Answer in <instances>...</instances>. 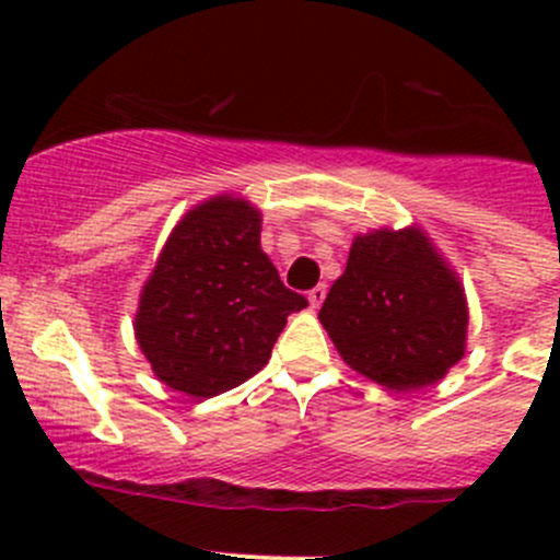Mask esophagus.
<instances>
[{
	"label": "esophagus",
	"instance_id": "34e87169",
	"mask_svg": "<svg viewBox=\"0 0 560 560\" xmlns=\"http://www.w3.org/2000/svg\"><path fill=\"white\" fill-rule=\"evenodd\" d=\"M325 295H327L325 284H316L314 290H308V303H312V308H319L322 301H325Z\"/></svg>",
	"mask_w": 560,
	"mask_h": 560
}]
</instances>
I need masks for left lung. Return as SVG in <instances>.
Listing matches in <instances>:
<instances>
[{"label": "left lung", "mask_w": 560, "mask_h": 560, "mask_svg": "<svg viewBox=\"0 0 560 560\" xmlns=\"http://www.w3.org/2000/svg\"><path fill=\"white\" fill-rule=\"evenodd\" d=\"M319 322L349 369L404 393L436 385L463 358L468 303L417 224L382 228L352 241Z\"/></svg>", "instance_id": "left-lung-1"}]
</instances>
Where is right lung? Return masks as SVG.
<instances>
[{"label": "right lung", "mask_w": 560, "mask_h": 560, "mask_svg": "<svg viewBox=\"0 0 560 560\" xmlns=\"http://www.w3.org/2000/svg\"><path fill=\"white\" fill-rule=\"evenodd\" d=\"M262 217L217 195L180 217L140 290L135 338L171 389L213 398L265 369L287 316L308 301L287 290L259 246Z\"/></svg>", "instance_id": "1"}]
</instances>
